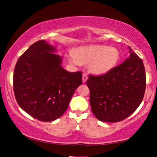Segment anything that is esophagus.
Here are the masks:
<instances>
[{"label":"esophagus","instance_id":"esophagus-1","mask_svg":"<svg viewBox=\"0 0 157 157\" xmlns=\"http://www.w3.org/2000/svg\"><path fill=\"white\" fill-rule=\"evenodd\" d=\"M87 78H88V76H87V74L86 73H83V83H86Z\"/></svg>","mask_w":157,"mask_h":157}]
</instances>
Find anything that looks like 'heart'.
I'll return each mask as SVG.
<instances>
[{
	"label": "heart",
	"mask_w": 157,
	"mask_h": 157,
	"mask_svg": "<svg viewBox=\"0 0 157 157\" xmlns=\"http://www.w3.org/2000/svg\"><path fill=\"white\" fill-rule=\"evenodd\" d=\"M119 58V52L116 48L100 45L83 47L76 52L71 50L68 56L70 62L75 65L89 63L90 71L97 74H105L112 70Z\"/></svg>",
	"instance_id": "obj_1"
}]
</instances>
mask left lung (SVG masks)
Wrapping results in <instances>:
<instances>
[{"mask_svg":"<svg viewBox=\"0 0 157 157\" xmlns=\"http://www.w3.org/2000/svg\"><path fill=\"white\" fill-rule=\"evenodd\" d=\"M130 49L122 64L98 76L90 74L87 86L94 116L103 122L124 120L138 108L144 97L146 78L141 59Z\"/></svg>","mask_w":157,"mask_h":157,"instance_id":"8db88e82","label":"left lung"}]
</instances>
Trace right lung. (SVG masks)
<instances>
[{
	"instance_id": "obj_1",
	"label": "right lung",
	"mask_w": 157,
	"mask_h": 157,
	"mask_svg": "<svg viewBox=\"0 0 157 157\" xmlns=\"http://www.w3.org/2000/svg\"><path fill=\"white\" fill-rule=\"evenodd\" d=\"M54 47L41 40L19 57L13 76L18 105L43 122L59 119L67 109L74 92L82 84V72L62 67V58Z\"/></svg>"
}]
</instances>
